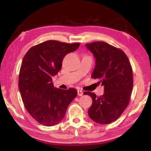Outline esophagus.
Listing matches in <instances>:
<instances>
[{"label":"esophagus","mask_w":151,"mask_h":151,"mask_svg":"<svg viewBox=\"0 0 151 151\" xmlns=\"http://www.w3.org/2000/svg\"><path fill=\"white\" fill-rule=\"evenodd\" d=\"M77 93H78V96H82L83 95V92H82V90H81V89H78Z\"/></svg>","instance_id":"1"}]
</instances>
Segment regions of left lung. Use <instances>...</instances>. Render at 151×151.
I'll use <instances>...</instances> for the list:
<instances>
[{
  "instance_id": "obj_1",
  "label": "left lung",
  "mask_w": 151,
  "mask_h": 151,
  "mask_svg": "<svg viewBox=\"0 0 151 151\" xmlns=\"http://www.w3.org/2000/svg\"><path fill=\"white\" fill-rule=\"evenodd\" d=\"M93 54L96 65L91 77L104 86V94L86 91L93 102L89 116L99 124H109L119 117L129 104L133 88L132 68L123 50L102 41L86 44Z\"/></svg>"
}]
</instances>
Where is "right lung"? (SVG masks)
Masks as SVG:
<instances>
[{
    "instance_id": "obj_1",
    "label": "right lung",
    "mask_w": 151,
    "mask_h": 151,
    "mask_svg": "<svg viewBox=\"0 0 151 151\" xmlns=\"http://www.w3.org/2000/svg\"><path fill=\"white\" fill-rule=\"evenodd\" d=\"M79 46V43L49 40L31 47L24 55L18 86L24 107L40 124L52 127L59 123L77 95L75 88L54 87L52 78L62 68L66 54Z\"/></svg>"
}]
</instances>
